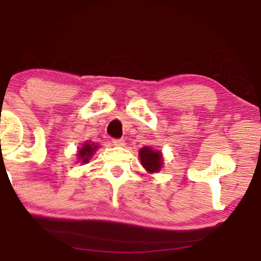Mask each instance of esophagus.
<instances>
[{
  "mask_svg": "<svg viewBox=\"0 0 261 261\" xmlns=\"http://www.w3.org/2000/svg\"><path fill=\"white\" fill-rule=\"evenodd\" d=\"M113 143L115 146H118V147H124V146H125V140H122V139L113 140Z\"/></svg>",
  "mask_w": 261,
  "mask_h": 261,
  "instance_id": "1",
  "label": "esophagus"
}]
</instances>
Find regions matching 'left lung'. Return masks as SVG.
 <instances>
[{
	"label": "left lung",
	"instance_id": "8db88e82",
	"mask_svg": "<svg viewBox=\"0 0 261 261\" xmlns=\"http://www.w3.org/2000/svg\"><path fill=\"white\" fill-rule=\"evenodd\" d=\"M141 164L149 174L158 173L163 168V154L161 151H155L152 147H142L139 151Z\"/></svg>",
	"mask_w": 261,
	"mask_h": 261
}]
</instances>
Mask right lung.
I'll use <instances>...</instances> for the list:
<instances>
[{
	"label": "right lung",
	"instance_id": "obj_1",
	"mask_svg": "<svg viewBox=\"0 0 261 261\" xmlns=\"http://www.w3.org/2000/svg\"><path fill=\"white\" fill-rule=\"evenodd\" d=\"M98 148H99L98 143L92 142V141H86V142L82 143L81 147H79V151H77V161H80L82 164L88 163L89 160L97 152Z\"/></svg>",
	"mask_w": 261,
	"mask_h": 261
}]
</instances>
